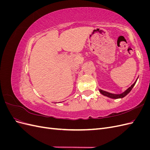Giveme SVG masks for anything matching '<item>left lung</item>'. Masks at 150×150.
Segmentation results:
<instances>
[{
  "instance_id": "obj_1",
  "label": "left lung",
  "mask_w": 150,
  "mask_h": 150,
  "mask_svg": "<svg viewBox=\"0 0 150 150\" xmlns=\"http://www.w3.org/2000/svg\"><path fill=\"white\" fill-rule=\"evenodd\" d=\"M138 78H137V79H138ZM137 79L135 81V82H134L132 85H131L129 88H128L126 91H124L123 93H120V94L111 93H109V92L101 90V89H99V92H100L103 95H104V96H107V97H108V98H112V99L122 98H124L125 96H126V95L128 94L131 91V89H133V88L134 87V86L135 85L136 83H137Z\"/></svg>"
}]
</instances>
